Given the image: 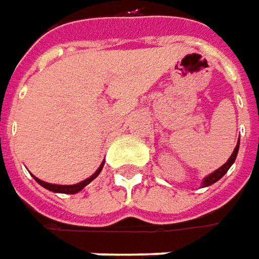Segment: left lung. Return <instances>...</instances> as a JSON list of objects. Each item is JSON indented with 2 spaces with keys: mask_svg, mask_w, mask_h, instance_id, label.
I'll use <instances>...</instances> for the list:
<instances>
[{
  "mask_svg": "<svg viewBox=\"0 0 259 259\" xmlns=\"http://www.w3.org/2000/svg\"><path fill=\"white\" fill-rule=\"evenodd\" d=\"M238 150H239V141H238V144H236V147H235V150H234V153H232V155L229 157V160H228V161H226V163H225L222 167H219V168H218L216 171H213L212 174H209V176H207V177L204 179V180H203L204 187H206V186H210V184L216 183V182H218L219 179H222V177H224L225 173H226V171L229 170V167L234 164L235 158H236V154H238Z\"/></svg>",
  "mask_w": 259,
  "mask_h": 259,
  "instance_id": "obj_1",
  "label": "left lung"
}]
</instances>
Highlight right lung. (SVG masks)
<instances>
[{"label":"right lung","instance_id":"obj_1","mask_svg":"<svg viewBox=\"0 0 259 259\" xmlns=\"http://www.w3.org/2000/svg\"><path fill=\"white\" fill-rule=\"evenodd\" d=\"M102 167H104V163L101 164V167L95 171V174H92L89 179H86V180H83V182H80V183L77 184H72V186H60V184H50V183H46V182H43V180H38L37 177H34L35 182L40 184V186H43V187H46L47 190H50V192H56V193H67V194H75L77 193V192H80L85 186H88V184L91 183L92 180H94L95 177L98 176V174L101 173V170H102Z\"/></svg>","mask_w":259,"mask_h":259}]
</instances>
